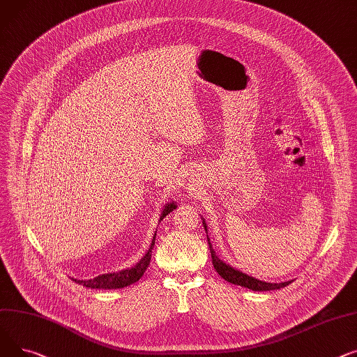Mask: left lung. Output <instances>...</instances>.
Here are the masks:
<instances>
[{"label": "left lung", "mask_w": 357, "mask_h": 357, "mask_svg": "<svg viewBox=\"0 0 357 357\" xmlns=\"http://www.w3.org/2000/svg\"><path fill=\"white\" fill-rule=\"evenodd\" d=\"M202 223H203V227L207 232V225H206V220L202 218ZM207 243H208V248H211V254H212V262H213V266L215 269L218 271V274L227 282L230 284H235V285H241V287H245V288H249L252 291H271V289H280V288H284L287 287L288 284H291V281H285V282H265V281H261V280H257L254 277L250 275H246L245 272L230 266L229 264L223 262L222 259H219L216 257V252L212 248V243H211V239H208L207 236Z\"/></svg>", "instance_id": "1"}]
</instances>
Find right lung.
Here are the masks:
<instances>
[{"instance_id":"add662e5","label":"right lung","mask_w":357,"mask_h":357,"mask_svg":"<svg viewBox=\"0 0 357 357\" xmlns=\"http://www.w3.org/2000/svg\"><path fill=\"white\" fill-rule=\"evenodd\" d=\"M176 207H177V203H174V202L167 203L161 211L160 222L170 212H173ZM155 236H157V230L154 232V236H153V241H151V245H150L149 250H146L145 255L134 266L127 268V269H121L118 272H109V274H102V275H98L92 280H77V278H72V280L75 282L83 285V287L96 288V289H118V288L128 287V285L137 282L144 275V272L146 271V268H149V265H150L151 252H153V248H154V243H155Z\"/></svg>"}]
</instances>
